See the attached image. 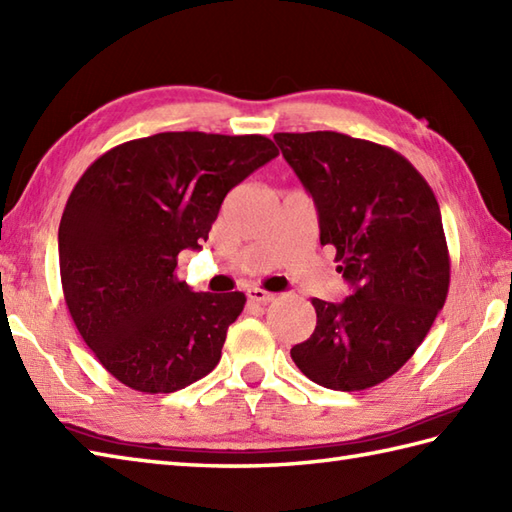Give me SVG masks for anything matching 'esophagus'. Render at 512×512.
<instances>
[{"mask_svg": "<svg viewBox=\"0 0 512 512\" xmlns=\"http://www.w3.org/2000/svg\"><path fill=\"white\" fill-rule=\"evenodd\" d=\"M246 297H248L250 301H257V303H270V301L275 299L273 292H266V290H262V288H248V290H246Z\"/></svg>", "mask_w": 512, "mask_h": 512, "instance_id": "34e87169", "label": "esophagus"}]
</instances>
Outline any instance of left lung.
Here are the masks:
<instances>
[{
	"label": "left lung",
	"instance_id": "8db88e82",
	"mask_svg": "<svg viewBox=\"0 0 512 512\" xmlns=\"http://www.w3.org/2000/svg\"><path fill=\"white\" fill-rule=\"evenodd\" d=\"M312 195L321 246L352 286L341 303L312 299L317 328L290 350L314 383L361 391L405 365L449 292V248L436 195L398 151L339 132L275 134Z\"/></svg>",
	"mask_w": 512,
	"mask_h": 512
}]
</instances>
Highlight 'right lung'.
<instances>
[{
  "instance_id": "add662e5",
  "label": "right lung",
  "mask_w": 512,
  "mask_h": 512,
  "mask_svg": "<svg viewBox=\"0 0 512 512\" xmlns=\"http://www.w3.org/2000/svg\"><path fill=\"white\" fill-rule=\"evenodd\" d=\"M279 156L266 136L165 132L107 151L59 224L63 297L76 330L123 385L171 394L220 363L244 292H193L178 253L200 250L226 193Z\"/></svg>"
}]
</instances>
